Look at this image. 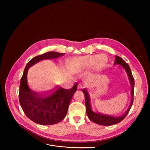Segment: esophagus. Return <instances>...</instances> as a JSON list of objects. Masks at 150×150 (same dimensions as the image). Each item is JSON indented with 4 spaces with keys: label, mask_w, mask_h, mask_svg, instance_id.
Returning <instances> with one entry per match:
<instances>
[{
    "label": "esophagus",
    "mask_w": 150,
    "mask_h": 150,
    "mask_svg": "<svg viewBox=\"0 0 150 150\" xmlns=\"http://www.w3.org/2000/svg\"><path fill=\"white\" fill-rule=\"evenodd\" d=\"M83 88V85L81 84H78V89H82Z\"/></svg>",
    "instance_id": "34e87169"
}]
</instances>
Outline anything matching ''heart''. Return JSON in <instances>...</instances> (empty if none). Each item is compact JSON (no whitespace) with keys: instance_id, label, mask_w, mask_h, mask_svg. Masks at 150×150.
<instances>
[{"instance_id":"obj_1","label":"heart","mask_w":150,"mask_h":150,"mask_svg":"<svg viewBox=\"0 0 150 150\" xmlns=\"http://www.w3.org/2000/svg\"><path fill=\"white\" fill-rule=\"evenodd\" d=\"M76 62L77 67L79 70H84L93 66L101 67L106 64L107 57L104 54L88 55L78 58Z\"/></svg>"}]
</instances>
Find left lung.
I'll use <instances>...</instances> for the list:
<instances>
[{
	"instance_id": "left-lung-1",
	"label": "left lung",
	"mask_w": 150,
	"mask_h": 150,
	"mask_svg": "<svg viewBox=\"0 0 150 150\" xmlns=\"http://www.w3.org/2000/svg\"><path fill=\"white\" fill-rule=\"evenodd\" d=\"M114 65H120L122 67L127 74L128 78L129 79V82L131 86V101L130 104L127 110L123 114L119 116H113L110 115H105L103 114L101 112H95L92 110L91 104V99L89 96V94L86 88L83 89V93L85 96V104L86 108V112H87L88 117L90 120L95 122L98 125H103V126H110L118 123L121 122L122 120H124L125 117L128 115L130 109L132 106L133 103V95H134V81L132 73L130 69L129 65L126 63V62L119 56H115V61L114 62Z\"/></svg>"
}]
</instances>
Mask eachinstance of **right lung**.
Masks as SVG:
<instances>
[{
  "label": "right lung",
  "instance_id": "1",
  "mask_svg": "<svg viewBox=\"0 0 150 150\" xmlns=\"http://www.w3.org/2000/svg\"><path fill=\"white\" fill-rule=\"evenodd\" d=\"M65 55L64 53L50 51L36 56L27 64L21 79L19 102L25 115L35 123L52 125L61 121L66 116L71 99L77 91L76 83L71 89L59 86L54 91L41 94L30 89L28 83L29 67L44 59H56Z\"/></svg>",
  "mask_w": 150,
  "mask_h": 150
}]
</instances>
